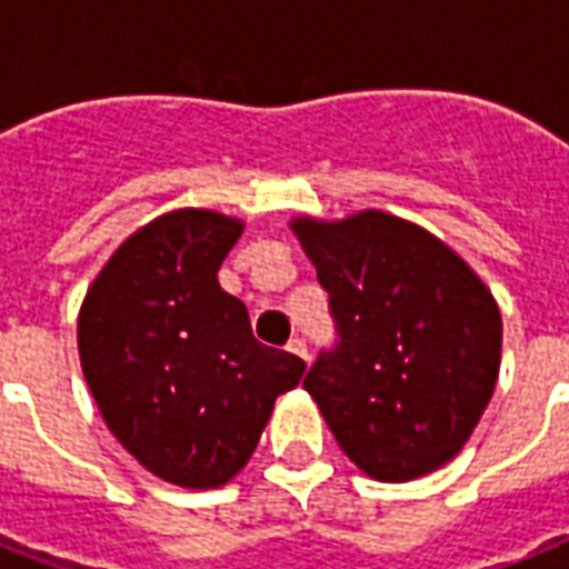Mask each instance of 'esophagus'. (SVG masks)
Here are the masks:
<instances>
[{"mask_svg":"<svg viewBox=\"0 0 569 569\" xmlns=\"http://www.w3.org/2000/svg\"><path fill=\"white\" fill-rule=\"evenodd\" d=\"M288 350L290 353H297L299 359H311V356H308V345H306V338H302V335H293V338H290L288 341Z\"/></svg>","mask_w":569,"mask_h":569,"instance_id":"obj_1","label":"esophagus"}]
</instances>
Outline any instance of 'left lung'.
Here are the masks:
<instances>
[{"label": "left lung", "mask_w": 569, "mask_h": 569, "mask_svg": "<svg viewBox=\"0 0 569 569\" xmlns=\"http://www.w3.org/2000/svg\"><path fill=\"white\" fill-rule=\"evenodd\" d=\"M293 231L335 323V345L302 386L341 451L377 481H412L448 463L499 377L492 293L463 258L398 216L297 219Z\"/></svg>", "instance_id": "1"}]
</instances>
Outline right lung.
<instances>
[{
  "label": "right lung",
  "mask_w": 569,
  "mask_h": 569,
  "mask_svg": "<svg viewBox=\"0 0 569 569\" xmlns=\"http://www.w3.org/2000/svg\"><path fill=\"white\" fill-rule=\"evenodd\" d=\"M240 231L213 210L160 216L109 258L79 311L82 373L109 430L148 472L192 490L243 469L276 398L306 373L219 288Z\"/></svg>",
  "instance_id": "obj_1"
}]
</instances>
